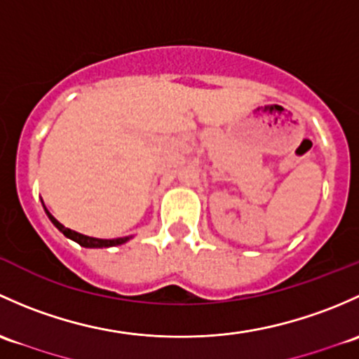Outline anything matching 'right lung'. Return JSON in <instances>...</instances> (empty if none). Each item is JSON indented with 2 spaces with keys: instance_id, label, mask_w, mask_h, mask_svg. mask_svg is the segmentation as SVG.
<instances>
[{
  "instance_id": "obj_1",
  "label": "right lung",
  "mask_w": 359,
  "mask_h": 359,
  "mask_svg": "<svg viewBox=\"0 0 359 359\" xmlns=\"http://www.w3.org/2000/svg\"><path fill=\"white\" fill-rule=\"evenodd\" d=\"M44 210H46V209H44ZM46 214H48V217H50V219H51V223H53L55 226H57L58 230L62 231V233H64L65 236H69V238H72L74 242H77V243H79V245H83V247H114V245H121V243H124L126 240H128V236H124V238L103 240V238H93V236L81 235V233H77V231L70 230V228H65L62 223H58V221L55 219V217L51 216V214L48 212V210H46Z\"/></svg>"
}]
</instances>
